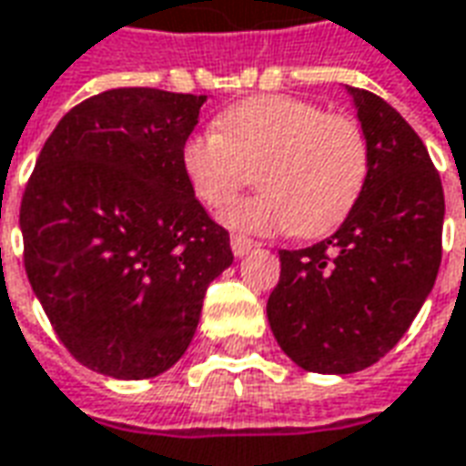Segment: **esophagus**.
Masks as SVG:
<instances>
[{
	"label": "esophagus",
	"mask_w": 466,
	"mask_h": 466,
	"mask_svg": "<svg viewBox=\"0 0 466 466\" xmlns=\"http://www.w3.org/2000/svg\"><path fill=\"white\" fill-rule=\"evenodd\" d=\"M230 248H233V256H236V258H243V256H248L250 250L256 248V243L250 238H246V236H233V238H230Z\"/></svg>",
	"instance_id": "34e87169"
}]
</instances>
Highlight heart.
<instances>
[{"label": "heart", "instance_id": "heart-1", "mask_svg": "<svg viewBox=\"0 0 466 466\" xmlns=\"http://www.w3.org/2000/svg\"><path fill=\"white\" fill-rule=\"evenodd\" d=\"M180 157L208 208L228 206L258 170V196L220 213L228 228L256 236L329 233L351 213L369 175L361 125L293 95H260L228 107L216 130L187 137Z\"/></svg>", "mask_w": 466, "mask_h": 466}]
</instances>
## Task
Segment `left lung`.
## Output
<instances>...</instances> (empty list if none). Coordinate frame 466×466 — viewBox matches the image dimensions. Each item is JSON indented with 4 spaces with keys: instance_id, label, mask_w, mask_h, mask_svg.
Masks as SVG:
<instances>
[{
    "instance_id": "obj_1",
    "label": "left lung",
    "mask_w": 466,
    "mask_h": 466,
    "mask_svg": "<svg viewBox=\"0 0 466 466\" xmlns=\"http://www.w3.org/2000/svg\"><path fill=\"white\" fill-rule=\"evenodd\" d=\"M369 143L364 190L339 230L279 250L266 306L283 354L303 371L354 374L407 333L441 263L444 190L427 147L374 92L349 87Z\"/></svg>"
}]
</instances>
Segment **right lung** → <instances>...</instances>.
<instances>
[{
    "instance_id": "add662e5",
    "label": "right lung",
    "mask_w": 466,
    "mask_h": 466,
    "mask_svg": "<svg viewBox=\"0 0 466 466\" xmlns=\"http://www.w3.org/2000/svg\"><path fill=\"white\" fill-rule=\"evenodd\" d=\"M208 95L117 87L57 122L19 210L25 268L59 341L137 381L180 361L210 280L233 263L183 173Z\"/></svg>"
}]
</instances>
